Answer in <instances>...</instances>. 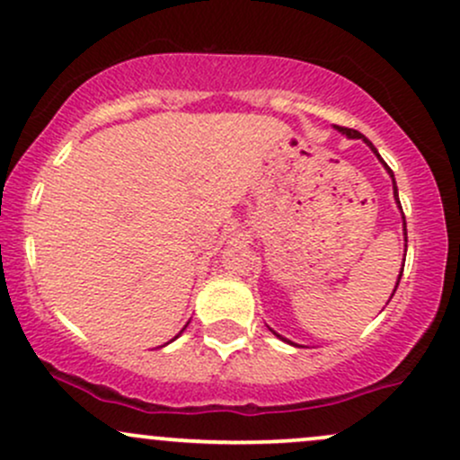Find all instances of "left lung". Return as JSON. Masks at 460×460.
<instances>
[{"label": "left lung", "instance_id": "8db88e82", "mask_svg": "<svg viewBox=\"0 0 460 460\" xmlns=\"http://www.w3.org/2000/svg\"><path fill=\"white\" fill-rule=\"evenodd\" d=\"M334 128L338 130V133L347 135V137H351V139H362V141H365V144H367V146H369V148L373 150V153H376V155H377V159H380V161H382V156H380V153H377V150H376V146H373V144H371V141L365 137V135H362V133H358V130H353V128H345V126H334ZM382 164H385V161H382ZM385 168L388 170V174H391V179H393V190H395V200H397V205H400V199H397V185H395V176H393V170H391V168H388V165H386V164H385ZM400 209H402V205H400ZM403 235H406V218H403ZM406 242H408V240H406ZM402 272H403V269L400 270V277H397V284H395V290H397V286H400V279H402ZM395 290H393V295H395ZM393 295H391V299H393ZM277 336H279V334H277ZM279 338H281V341H286V338H284V336H279ZM286 342H290V341H286ZM290 345H292V342H290Z\"/></svg>", "mask_w": 460, "mask_h": 460}]
</instances>
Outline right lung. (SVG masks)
I'll use <instances>...</instances> for the list:
<instances>
[{"label":"right lung","instance_id":"add662e5","mask_svg":"<svg viewBox=\"0 0 460 460\" xmlns=\"http://www.w3.org/2000/svg\"><path fill=\"white\" fill-rule=\"evenodd\" d=\"M183 330H185V327H183Z\"/></svg>","mask_w":460,"mask_h":460}]
</instances>
